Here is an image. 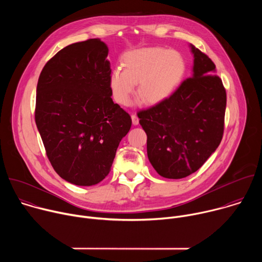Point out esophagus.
I'll return each instance as SVG.
<instances>
[{
	"instance_id": "1",
	"label": "esophagus",
	"mask_w": 262,
	"mask_h": 262,
	"mask_svg": "<svg viewBox=\"0 0 262 262\" xmlns=\"http://www.w3.org/2000/svg\"><path fill=\"white\" fill-rule=\"evenodd\" d=\"M132 121H133L134 125H137L139 123V118L137 117V115H135V114L132 115Z\"/></svg>"
}]
</instances>
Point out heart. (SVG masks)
Returning a JSON list of instances; mask_svg holds the SVG:
<instances>
[{"instance_id":"b5f03b06","label":"heart","mask_w":262,"mask_h":262,"mask_svg":"<svg viewBox=\"0 0 262 262\" xmlns=\"http://www.w3.org/2000/svg\"><path fill=\"white\" fill-rule=\"evenodd\" d=\"M185 71V62L180 53L162 48L144 49L129 53L123 61V69L111 73L110 88L114 99L129 103L138 86V95L144 102L156 104L167 99L177 89Z\"/></svg>"}]
</instances>
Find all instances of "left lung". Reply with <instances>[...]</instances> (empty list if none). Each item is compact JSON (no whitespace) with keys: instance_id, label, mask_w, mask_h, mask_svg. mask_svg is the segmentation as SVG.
Instances as JSON below:
<instances>
[{"instance_id":"1","label":"left lung","mask_w":262,"mask_h":262,"mask_svg":"<svg viewBox=\"0 0 262 262\" xmlns=\"http://www.w3.org/2000/svg\"><path fill=\"white\" fill-rule=\"evenodd\" d=\"M192 77L164 101L138 113L147 135V156L165 178L196 172L215 151L224 133L226 90L207 55L190 46Z\"/></svg>"}]
</instances>
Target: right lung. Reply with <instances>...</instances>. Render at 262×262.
Segmentation results:
<instances>
[{
	"label": "right lung",
	"mask_w": 262,
	"mask_h": 262,
	"mask_svg": "<svg viewBox=\"0 0 262 262\" xmlns=\"http://www.w3.org/2000/svg\"><path fill=\"white\" fill-rule=\"evenodd\" d=\"M108 49L98 38L67 46L45 65L37 84L35 122L57 174L82 186L110 173L132 126L110 88Z\"/></svg>",
	"instance_id": "obj_1"
}]
</instances>
